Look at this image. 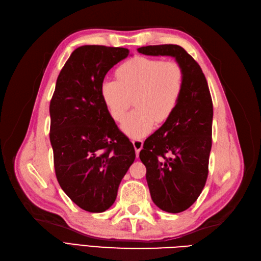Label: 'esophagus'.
Masks as SVG:
<instances>
[{"instance_id":"esophagus-1","label":"esophagus","mask_w":261,"mask_h":261,"mask_svg":"<svg viewBox=\"0 0 261 261\" xmlns=\"http://www.w3.org/2000/svg\"><path fill=\"white\" fill-rule=\"evenodd\" d=\"M133 145H134V148H135V151H136V154L138 155L139 151L141 149H143V146H144V141L141 139H133Z\"/></svg>"}]
</instances>
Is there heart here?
Returning <instances> with one entry per match:
<instances>
[{
	"instance_id": "1",
	"label": "heart",
	"mask_w": 261,
	"mask_h": 261,
	"mask_svg": "<svg viewBox=\"0 0 261 261\" xmlns=\"http://www.w3.org/2000/svg\"><path fill=\"white\" fill-rule=\"evenodd\" d=\"M115 80L101 85V97L110 114L121 122L135 98V108L124 118L122 129L130 137H144L155 123L168 121L184 89V70L174 61L135 57L116 69Z\"/></svg>"
}]
</instances>
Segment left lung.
<instances>
[{"label": "left lung", "mask_w": 261, "mask_h": 261, "mask_svg": "<svg viewBox=\"0 0 261 261\" xmlns=\"http://www.w3.org/2000/svg\"><path fill=\"white\" fill-rule=\"evenodd\" d=\"M145 55L173 57L184 70V89L175 111L144 143L139 158L152 201L170 213L185 211L197 200L208 177L213 106L200 66L181 46H141Z\"/></svg>", "instance_id": "1"}]
</instances>
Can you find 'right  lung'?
Instances as JSON below:
<instances>
[{"label":"right lung","mask_w":261,"mask_h":261,"mask_svg":"<svg viewBox=\"0 0 261 261\" xmlns=\"http://www.w3.org/2000/svg\"><path fill=\"white\" fill-rule=\"evenodd\" d=\"M129 50L106 45L77 48L63 66L50 102V141L55 175L78 207L103 212L135 160L101 97L107 73Z\"/></svg>","instance_id":"add662e5"}]
</instances>
